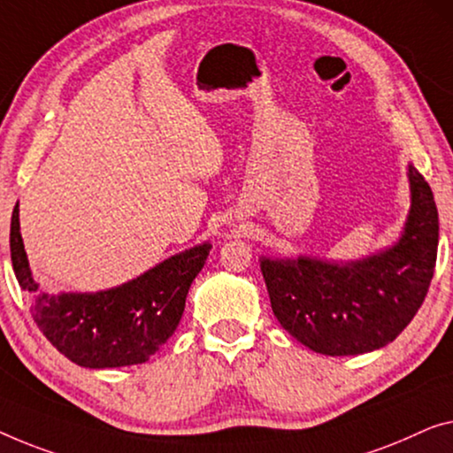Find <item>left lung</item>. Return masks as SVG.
<instances>
[{"instance_id": "8db88e82", "label": "left lung", "mask_w": 453, "mask_h": 453, "mask_svg": "<svg viewBox=\"0 0 453 453\" xmlns=\"http://www.w3.org/2000/svg\"><path fill=\"white\" fill-rule=\"evenodd\" d=\"M411 209L399 240L360 260L262 256L270 305L296 342L326 356L384 348L409 326L434 279L440 219L434 193L413 165Z\"/></svg>"}]
</instances>
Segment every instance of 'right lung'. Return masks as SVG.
<instances>
[{
	"instance_id": "1",
	"label": "right lung",
	"mask_w": 453,
	"mask_h": 453,
	"mask_svg": "<svg viewBox=\"0 0 453 453\" xmlns=\"http://www.w3.org/2000/svg\"><path fill=\"white\" fill-rule=\"evenodd\" d=\"M209 250L211 244L203 242L105 291L50 295L40 291L32 279L18 203L12 213V266L19 287L30 295L34 321L60 354L83 368H119L150 360L177 329L188 288Z\"/></svg>"
}]
</instances>
